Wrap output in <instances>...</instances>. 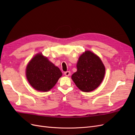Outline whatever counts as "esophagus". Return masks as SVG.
<instances>
[{"instance_id":"34e87169","label":"esophagus","mask_w":135,"mask_h":135,"mask_svg":"<svg viewBox=\"0 0 135 135\" xmlns=\"http://www.w3.org/2000/svg\"><path fill=\"white\" fill-rule=\"evenodd\" d=\"M64 74H65V76H68L70 75V71H65V72L64 73Z\"/></svg>"}]
</instances>
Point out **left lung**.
<instances>
[{"mask_svg": "<svg viewBox=\"0 0 135 135\" xmlns=\"http://www.w3.org/2000/svg\"><path fill=\"white\" fill-rule=\"evenodd\" d=\"M77 71L71 78L79 89L89 92L99 86L103 81L105 68L101 59L92 52L87 51L79 58Z\"/></svg>", "mask_w": 135, "mask_h": 135, "instance_id": "obj_1", "label": "left lung"}]
</instances>
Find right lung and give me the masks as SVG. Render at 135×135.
Here are the masks:
<instances>
[{
	"mask_svg": "<svg viewBox=\"0 0 135 135\" xmlns=\"http://www.w3.org/2000/svg\"><path fill=\"white\" fill-rule=\"evenodd\" d=\"M26 74L31 86L42 92L50 91L62 75L59 68L42 54L31 60L27 66Z\"/></svg>",
	"mask_w": 135,
	"mask_h": 135,
	"instance_id": "obj_1",
	"label": "right lung"
}]
</instances>
